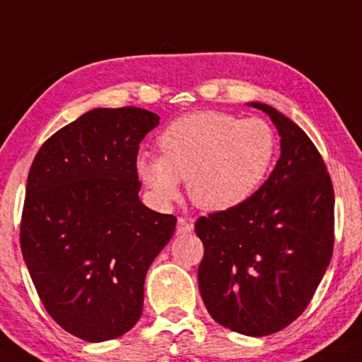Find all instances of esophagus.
<instances>
[{"label":"esophagus","mask_w":362,"mask_h":362,"mask_svg":"<svg viewBox=\"0 0 362 362\" xmlns=\"http://www.w3.org/2000/svg\"><path fill=\"white\" fill-rule=\"evenodd\" d=\"M193 231V221L188 220V218L180 216L177 218V233H191Z\"/></svg>","instance_id":"obj_1"}]
</instances>
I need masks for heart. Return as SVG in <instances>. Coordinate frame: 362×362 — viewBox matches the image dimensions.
<instances>
[{"label":"heart","instance_id":"1","mask_svg":"<svg viewBox=\"0 0 362 362\" xmlns=\"http://www.w3.org/2000/svg\"><path fill=\"white\" fill-rule=\"evenodd\" d=\"M160 156L141 154L137 174L160 203L188 182L199 208L223 211L252 198L274 168L279 139L265 119L203 110L182 115L159 136Z\"/></svg>","mask_w":362,"mask_h":362}]
</instances>
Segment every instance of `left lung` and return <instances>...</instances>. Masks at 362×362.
I'll return each mask as SVG.
<instances>
[{"mask_svg":"<svg viewBox=\"0 0 362 362\" xmlns=\"http://www.w3.org/2000/svg\"><path fill=\"white\" fill-rule=\"evenodd\" d=\"M282 154L269 180L238 206L199 216L203 302L223 327L262 337L307 309L334 252V188L322 156L297 124L274 107Z\"/></svg>","mask_w":362,"mask_h":362,"instance_id":"1","label":"left lung"}]
</instances>
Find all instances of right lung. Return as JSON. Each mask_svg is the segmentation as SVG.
Returning <instances> with one entry per match:
<instances>
[{"label":"right lung","instance_id":"add662e5","mask_svg":"<svg viewBox=\"0 0 362 362\" xmlns=\"http://www.w3.org/2000/svg\"><path fill=\"white\" fill-rule=\"evenodd\" d=\"M159 117L139 107L93 109L48 137L26 181L20 247L50 317L102 342L136 325L147 269L176 216L139 199L136 160Z\"/></svg>","mask_w":362,"mask_h":362}]
</instances>
